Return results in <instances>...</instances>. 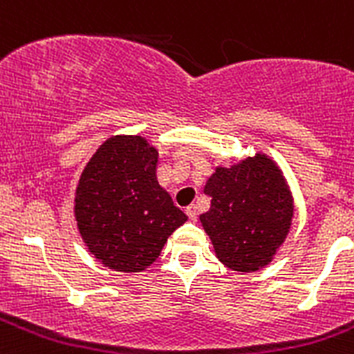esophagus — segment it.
I'll list each match as a JSON object with an SVG mask.
<instances>
[{
    "mask_svg": "<svg viewBox=\"0 0 354 354\" xmlns=\"http://www.w3.org/2000/svg\"><path fill=\"white\" fill-rule=\"evenodd\" d=\"M185 212H187V216L188 218H190V221H197V216H198V212H197V205H188L187 209H185Z\"/></svg>",
    "mask_w": 354,
    "mask_h": 354,
    "instance_id": "obj_1",
    "label": "esophagus"
}]
</instances>
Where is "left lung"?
<instances>
[{"label":"left lung","mask_w":354,"mask_h":354,"mask_svg":"<svg viewBox=\"0 0 354 354\" xmlns=\"http://www.w3.org/2000/svg\"><path fill=\"white\" fill-rule=\"evenodd\" d=\"M211 207L201 214L216 257L233 272L268 266L286 242L294 197L279 164L266 153L216 167L204 187Z\"/></svg>","instance_id":"8db88e82"}]
</instances>
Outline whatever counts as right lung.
Listing matches in <instances>:
<instances>
[{"label": "right lung", "mask_w": 354, "mask_h": 354, "mask_svg": "<svg viewBox=\"0 0 354 354\" xmlns=\"http://www.w3.org/2000/svg\"><path fill=\"white\" fill-rule=\"evenodd\" d=\"M157 149L143 136L115 135L98 147L75 187L82 242L114 272L149 268L188 219L157 181Z\"/></svg>", "instance_id": "obj_1"}]
</instances>
